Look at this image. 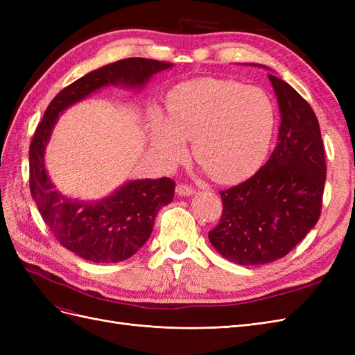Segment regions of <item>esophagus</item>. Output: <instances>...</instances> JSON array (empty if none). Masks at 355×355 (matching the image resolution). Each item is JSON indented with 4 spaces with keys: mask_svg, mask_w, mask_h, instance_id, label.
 <instances>
[{
    "mask_svg": "<svg viewBox=\"0 0 355 355\" xmlns=\"http://www.w3.org/2000/svg\"><path fill=\"white\" fill-rule=\"evenodd\" d=\"M176 192H178V196H180V197H191V196L196 194V189L188 187V185H178Z\"/></svg>",
    "mask_w": 355,
    "mask_h": 355,
    "instance_id": "esophagus-1",
    "label": "esophagus"
}]
</instances>
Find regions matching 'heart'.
I'll list each match as a JSON object with an SVG mask.
<instances>
[{
    "instance_id": "b5f03b06",
    "label": "heart",
    "mask_w": 355,
    "mask_h": 355,
    "mask_svg": "<svg viewBox=\"0 0 355 355\" xmlns=\"http://www.w3.org/2000/svg\"><path fill=\"white\" fill-rule=\"evenodd\" d=\"M168 120L151 118L149 139L168 163L187 157V141L198 163L219 182H239L262 166L275 132L270 94L230 80L182 83L167 98Z\"/></svg>"
}]
</instances>
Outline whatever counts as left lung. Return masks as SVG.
<instances>
[{
	"mask_svg": "<svg viewBox=\"0 0 355 355\" xmlns=\"http://www.w3.org/2000/svg\"><path fill=\"white\" fill-rule=\"evenodd\" d=\"M268 78L280 110L277 146L250 179L220 191L222 218L209 232L222 257L244 266L282 259L305 239L318 222L326 182L323 139L313 108L286 81L272 73Z\"/></svg>",
	"mask_w": 355,
	"mask_h": 355,
	"instance_id": "obj_1",
	"label": "left lung"
}]
</instances>
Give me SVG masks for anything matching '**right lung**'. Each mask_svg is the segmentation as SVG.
<instances>
[{
    "mask_svg": "<svg viewBox=\"0 0 355 355\" xmlns=\"http://www.w3.org/2000/svg\"><path fill=\"white\" fill-rule=\"evenodd\" d=\"M173 63L144 58L116 60L94 69L63 89L50 102L29 146V187L42 219L68 250L94 263L132 257L151 237L157 213L175 197L168 178L132 179L99 200L62 194L46 168V148L60 114L108 85L142 90L155 73Z\"/></svg>",
    "mask_w": 355,
    "mask_h": 355,
    "instance_id": "add662e5",
    "label": "right lung"
}]
</instances>
